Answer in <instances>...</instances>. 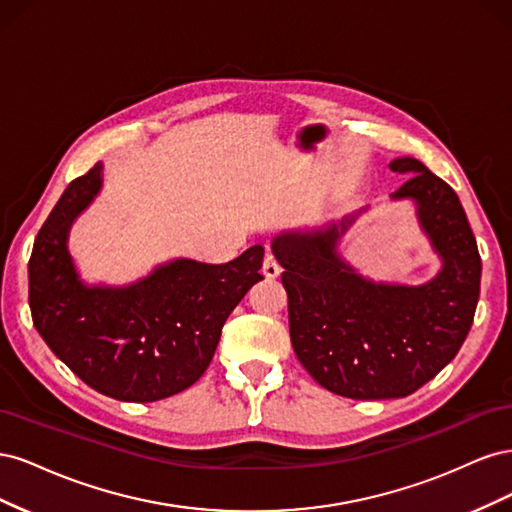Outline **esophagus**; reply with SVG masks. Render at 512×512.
<instances>
[{
    "mask_svg": "<svg viewBox=\"0 0 512 512\" xmlns=\"http://www.w3.org/2000/svg\"><path fill=\"white\" fill-rule=\"evenodd\" d=\"M282 267L280 262H277L275 254L273 252H265V258H262V273H265L267 277H277L280 275Z\"/></svg>",
    "mask_w": 512,
    "mask_h": 512,
    "instance_id": "34e87169",
    "label": "esophagus"
}]
</instances>
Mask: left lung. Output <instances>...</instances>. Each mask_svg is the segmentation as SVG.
<instances>
[{
	"label": "left lung",
	"mask_w": 512,
	"mask_h": 512,
	"mask_svg": "<svg viewBox=\"0 0 512 512\" xmlns=\"http://www.w3.org/2000/svg\"><path fill=\"white\" fill-rule=\"evenodd\" d=\"M391 170L408 175L393 198H414L418 220L444 260L425 286L365 282L335 254L337 228L273 241L284 267L294 354L320 386L350 399H393L421 389L455 359L480 292V254L455 190L414 158L391 162Z\"/></svg>",
	"instance_id": "left-lung-1"
}]
</instances>
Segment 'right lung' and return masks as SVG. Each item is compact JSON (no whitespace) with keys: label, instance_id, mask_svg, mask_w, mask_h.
<instances>
[{"label":"right lung","instance_id":"right-lung-1","mask_svg":"<svg viewBox=\"0 0 512 512\" xmlns=\"http://www.w3.org/2000/svg\"><path fill=\"white\" fill-rule=\"evenodd\" d=\"M102 164L70 181L38 230L29 258V307L57 359L98 393L158 401L209 367L232 309L262 275V245L226 265L175 260L128 288H87L66 247L68 228L100 190Z\"/></svg>","mask_w":512,"mask_h":512}]
</instances>
